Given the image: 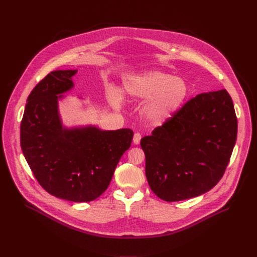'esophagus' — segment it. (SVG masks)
I'll return each instance as SVG.
<instances>
[{"mask_svg": "<svg viewBox=\"0 0 257 257\" xmlns=\"http://www.w3.org/2000/svg\"><path fill=\"white\" fill-rule=\"evenodd\" d=\"M141 134L140 133H135L134 134V137H133V142L135 143V144H139V142H140V140H141Z\"/></svg>", "mask_w": 257, "mask_h": 257, "instance_id": "34e87169", "label": "esophagus"}]
</instances>
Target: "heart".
Listing matches in <instances>:
<instances>
[{"instance_id": "obj_1", "label": "heart", "mask_w": 257, "mask_h": 257, "mask_svg": "<svg viewBox=\"0 0 257 257\" xmlns=\"http://www.w3.org/2000/svg\"><path fill=\"white\" fill-rule=\"evenodd\" d=\"M126 94L136 100L148 98L142 107V115L149 122L160 124L171 118L188 96V83L180 77L161 70H150L127 78L124 82ZM108 99L115 107L122 104V94L112 88Z\"/></svg>"}]
</instances>
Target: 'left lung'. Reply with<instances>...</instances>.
<instances>
[{
    "label": "left lung",
    "mask_w": 257,
    "mask_h": 257,
    "mask_svg": "<svg viewBox=\"0 0 257 257\" xmlns=\"http://www.w3.org/2000/svg\"><path fill=\"white\" fill-rule=\"evenodd\" d=\"M237 128L233 100L226 89L189 99L140 141L151 189L171 202L213 188L229 164Z\"/></svg>",
    "instance_id": "8db88e82"
}]
</instances>
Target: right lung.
Wrapping results in <instances>:
<instances>
[{
	"label": "right lung",
	"mask_w": 257,
	"mask_h": 257,
	"mask_svg": "<svg viewBox=\"0 0 257 257\" xmlns=\"http://www.w3.org/2000/svg\"><path fill=\"white\" fill-rule=\"evenodd\" d=\"M77 70L51 72L30 92L20 126L21 150L34 177L50 194L88 202L108 187L115 169L130 148L133 131L95 126L66 128L58 100L70 90Z\"/></svg>",
	"instance_id": "add662e5"
}]
</instances>
